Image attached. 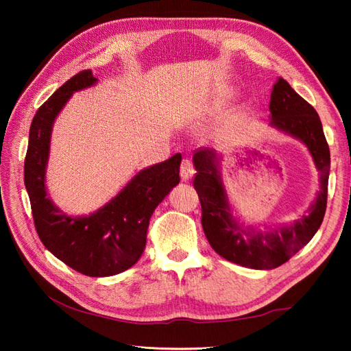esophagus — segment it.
Masks as SVG:
<instances>
[{
	"mask_svg": "<svg viewBox=\"0 0 351 351\" xmlns=\"http://www.w3.org/2000/svg\"><path fill=\"white\" fill-rule=\"evenodd\" d=\"M193 174H195V168L192 161H190V159H183L182 167H180V176H182L183 182H187L189 178H192Z\"/></svg>",
	"mask_w": 351,
	"mask_h": 351,
	"instance_id": "esophagus-1",
	"label": "esophagus"
}]
</instances>
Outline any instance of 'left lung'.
Returning a JSON list of instances; mask_svg holds the SVG:
<instances>
[{"instance_id":"8db88e82","label":"left lung","mask_w":351,"mask_h":351,"mask_svg":"<svg viewBox=\"0 0 351 351\" xmlns=\"http://www.w3.org/2000/svg\"><path fill=\"white\" fill-rule=\"evenodd\" d=\"M269 111V124L303 142L321 176V190L313 205L307 215L291 226L268 231L243 228L231 214L219 173L221 158L208 147H200L193 155L197 171L193 186L202 206V227L210 247L224 259L252 269L277 268L304 247L322 224L328 197L331 158L319 115L282 77L272 88Z\"/></svg>"}]
</instances>
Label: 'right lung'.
Returning <instances> with one entry per match:
<instances>
[{
	"label": "right lung",
	"mask_w": 351,
	"mask_h": 351,
	"mask_svg": "<svg viewBox=\"0 0 351 351\" xmlns=\"http://www.w3.org/2000/svg\"><path fill=\"white\" fill-rule=\"evenodd\" d=\"M97 80L92 70H83L40 105L29 130L25 186L44 246L74 271L88 277H110L129 269L142 256L155 208L180 182L182 155L143 168L119 195L90 215L69 217L60 210L45 187L52 124L74 92Z\"/></svg>",
	"instance_id": "obj_1"
}]
</instances>
